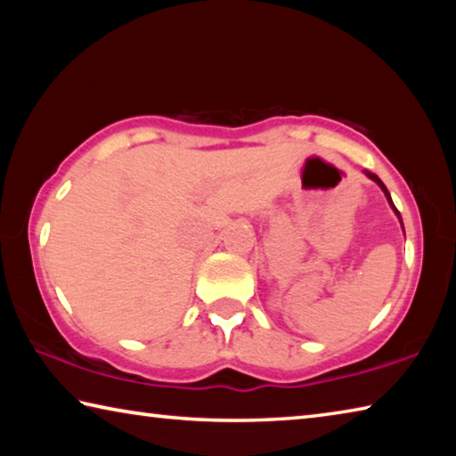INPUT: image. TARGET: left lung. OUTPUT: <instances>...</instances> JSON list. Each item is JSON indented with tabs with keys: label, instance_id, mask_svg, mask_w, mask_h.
Returning <instances> with one entry per match:
<instances>
[{
	"label": "left lung",
	"instance_id": "1",
	"mask_svg": "<svg viewBox=\"0 0 456 456\" xmlns=\"http://www.w3.org/2000/svg\"><path fill=\"white\" fill-rule=\"evenodd\" d=\"M364 175L368 176V179L370 181H374L376 184H378V187H380L382 189V192H384V197H386V200H388V205L392 207V211H395V215H396V217H398V221H400V225H403V217H400V213H398V209H396V207H395V203H392V197H390V192H388V189H386V184L380 181V179H378V175H374V173H370V171H364ZM403 231H404V225H403Z\"/></svg>",
	"mask_w": 456,
	"mask_h": 456
}]
</instances>
